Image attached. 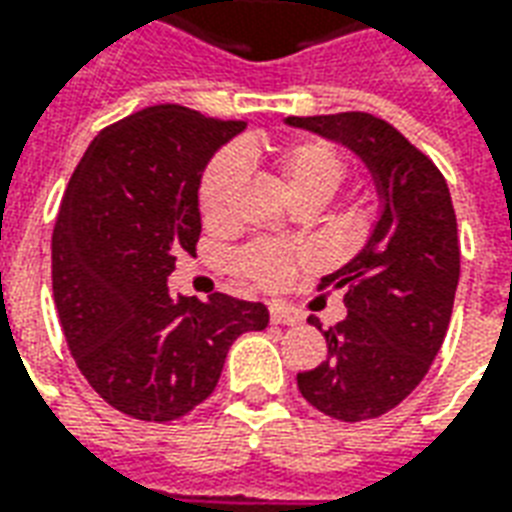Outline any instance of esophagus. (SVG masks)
I'll return each mask as SVG.
<instances>
[{
  "label": "esophagus",
  "instance_id": "34e87169",
  "mask_svg": "<svg viewBox=\"0 0 512 512\" xmlns=\"http://www.w3.org/2000/svg\"><path fill=\"white\" fill-rule=\"evenodd\" d=\"M268 312H271V321L282 323V326H293V323H299V315H296L293 310H288L285 304H271Z\"/></svg>",
  "mask_w": 512,
  "mask_h": 512
}]
</instances>
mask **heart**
<instances>
[{
  "mask_svg": "<svg viewBox=\"0 0 512 512\" xmlns=\"http://www.w3.org/2000/svg\"><path fill=\"white\" fill-rule=\"evenodd\" d=\"M241 156L233 150H224L211 158L200 178V213L208 227H222L233 216V197L241 180H244V162L252 158L268 156L277 167L279 178L288 189L290 200L315 202L323 205L337 194L348 175L343 153L323 139H296V142H282V145H268L263 139H246L241 142ZM299 257L290 249L268 241L244 246L235 257V268L252 279L260 288H279L285 279L293 274Z\"/></svg>",
  "mask_w": 512,
  "mask_h": 512,
  "instance_id": "heart-1",
  "label": "heart"
}]
</instances>
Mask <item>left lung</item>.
Returning a JSON list of instances; mask_svg holds the SVG:
<instances>
[{
  "label": "left lung",
  "mask_w": 512,
  "mask_h": 512,
  "mask_svg": "<svg viewBox=\"0 0 512 512\" xmlns=\"http://www.w3.org/2000/svg\"><path fill=\"white\" fill-rule=\"evenodd\" d=\"M362 158L384 202L365 249L321 279L343 288L348 315L326 329V362L299 373L304 400L340 422L376 419L430 370L450 326L461 277L458 222L447 180L395 126L367 112L288 117ZM312 326L321 329L315 315Z\"/></svg>",
  "instance_id": "left-lung-1"
}]
</instances>
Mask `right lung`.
Wrapping results in <instances>:
<instances>
[{
	"instance_id": "right-lung-1",
	"label": "right lung",
	"mask_w": 512,
	"mask_h": 512,
	"mask_svg": "<svg viewBox=\"0 0 512 512\" xmlns=\"http://www.w3.org/2000/svg\"><path fill=\"white\" fill-rule=\"evenodd\" d=\"M178 104L147 106L95 136L51 235V288L76 365L142 422H169L211 395L230 345L268 326L260 301L172 299L180 252L200 241V178L244 131Z\"/></svg>"
}]
</instances>
